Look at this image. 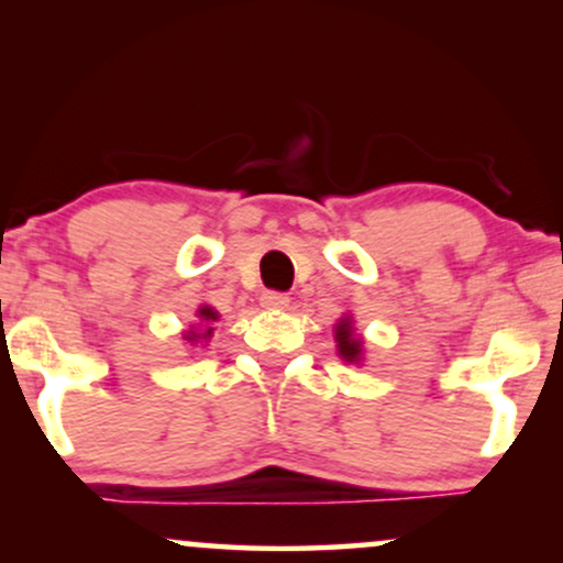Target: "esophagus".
<instances>
[{
	"label": "esophagus",
	"instance_id": "esophagus-1",
	"mask_svg": "<svg viewBox=\"0 0 563 563\" xmlns=\"http://www.w3.org/2000/svg\"><path fill=\"white\" fill-rule=\"evenodd\" d=\"M290 303V299L286 294H277V290H267V294H262V307L264 309H286Z\"/></svg>",
	"mask_w": 563,
	"mask_h": 563
}]
</instances>
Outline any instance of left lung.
Returning a JSON list of instances; mask_svg holds the SVG:
<instances>
[{"mask_svg":"<svg viewBox=\"0 0 563 563\" xmlns=\"http://www.w3.org/2000/svg\"><path fill=\"white\" fill-rule=\"evenodd\" d=\"M333 339H335V352H339V357L344 360V363L363 365L365 341H363V335H357V331H354L352 314H344V318L335 322Z\"/></svg>","mask_w":563,"mask_h":563,"instance_id":"8db88e82","label":"left lung"}]
</instances>
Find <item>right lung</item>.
Segmentation results:
<instances>
[{
    "label": "right lung",
    "mask_w": 563,
    "mask_h": 563,
    "mask_svg": "<svg viewBox=\"0 0 563 563\" xmlns=\"http://www.w3.org/2000/svg\"><path fill=\"white\" fill-rule=\"evenodd\" d=\"M217 322H219V312L214 307H209V303H200L196 309V322H192L187 331H183V339L187 341L190 346H209L211 335L217 331Z\"/></svg>",
    "instance_id": "right-lung-1"
}]
</instances>
